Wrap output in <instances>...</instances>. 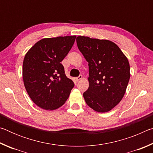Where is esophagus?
<instances>
[{"label": "esophagus", "mask_w": 153, "mask_h": 153, "mask_svg": "<svg viewBox=\"0 0 153 153\" xmlns=\"http://www.w3.org/2000/svg\"><path fill=\"white\" fill-rule=\"evenodd\" d=\"M82 79V75H79L78 77H76V79L77 80V81H79V80H81Z\"/></svg>", "instance_id": "34e87169"}]
</instances>
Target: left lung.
<instances>
[{"mask_svg": "<svg viewBox=\"0 0 153 153\" xmlns=\"http://www.w3.org/2000/svg\"><path fill=\"white\" fill-rule=\"evenodd\" d=\"M76 42L88 63L89 87L83 94L85 101L97 112H108L126 93L130 77L128 59L110 40L79 36Z\"/></svg>", "mask_w": 153, "mask_h": 153, "instance_id": "obj_1", "label": "left lung"}]
</instances>
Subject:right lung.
I'll use <instances>...</instances> for the list:
<instances>
[{"instance_id": "1", "label": "right lung", "mask_w": 153, "mask_h": 153, "mask_svg": "<svg viewBox=\"0 0 153 153\" xmlns=\"http://www.w3.org/2000/svg\"><path fill=\"white\" fill-rule=\"evenodd\" d=\"M76 36L43 38L25 54L22 76L25 90L41 108L53 111L65 104L74 86L61 62L74 45Z\"/></svg>"}]
</instances>
